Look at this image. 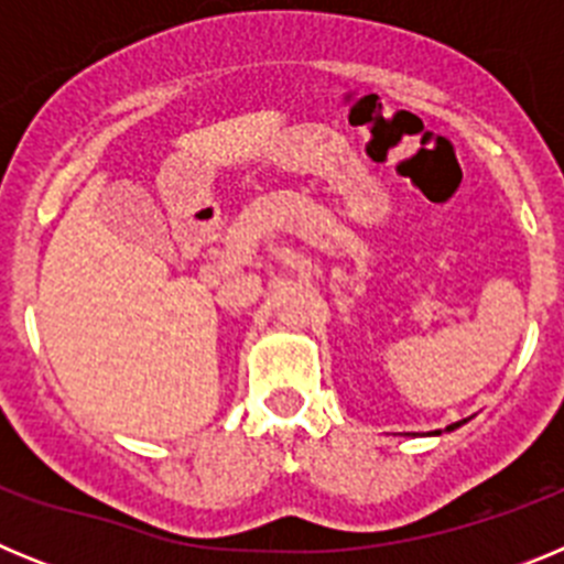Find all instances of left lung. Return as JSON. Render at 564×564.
<instances>
[{
  "mask_svg": "<svg viewBox=\"0 0 564 564\" xmlns=\"http://www.w3.org/2000/svg\"><path fill=\"white\" fill-rule=\"evenodd\" d=\"M463 423H466V421H457V423H452V426H446V432L457 430V426H463ZM435 435H441V432H435Z\"/></svg>",
  "mask_w": 564,
  "mask_h": 564,
  "instance_id": "obj_1",
  "label": "left lung"
}]
</instances>
